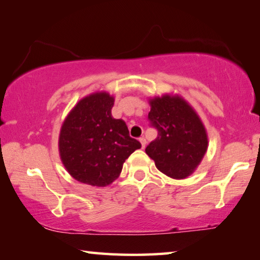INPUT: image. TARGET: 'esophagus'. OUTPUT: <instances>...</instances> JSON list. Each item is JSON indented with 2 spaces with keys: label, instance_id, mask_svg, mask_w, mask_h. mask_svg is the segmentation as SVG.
I'll use <instances>...</instances> for the list:
<instances>
[{
  "label": "esophagus",
  "instance_id": "34e87169",
  "mask_svg": "<svg viewBox=\"0 0 260 260\" xmlns=\"http://www.w3.org/2000/svg\"><path fill=\"white\" fill-rule=\"evenodd\" d=\"M139 140H140V142H141V144H142V148H143V149H144V148H146V144H147V141H146V139H144V138H143V136H142V138H140Z\"/></svg>",
  "mask_w": 260,
  "mask_h": 260
}]
</instances>
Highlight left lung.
<instances>
[{
    "instance_id": "8db88e82",
    "label": "left lung",
    "mask_w": 260,
    "mask_h": 260,
    "mask_svg": "<svg viewBox=\"0 0 260 260\" xmlns=\"http://www.w3.org/2000/svg\"><path fill=\"white\" fill-rule=\"evenodd\" d=\"M150 125L157 138L146 148L158 170L173 179L192 174L208 149V134L199 114L179 95L149 100Z\"/></svg>"
}]
</instances>
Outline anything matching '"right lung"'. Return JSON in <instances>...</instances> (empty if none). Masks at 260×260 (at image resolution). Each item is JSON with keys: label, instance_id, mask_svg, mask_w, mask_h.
Masks as SVG:
<instances>
[{"label": "right lung", "instance_id": "add662e5", "mask_svg": "<svg viewBox=\"0 0 260 260\" xmlns=\"http://www.w3.org/2000/svg\"><path fill=\"white\" fill-rule=\"evenodd\" d=\"M113 102L107 91L90 94L79 101L61 125L60 159L79 182L94 187L112 183L131 153L141 148L125 121L112 117Z\"/></svg>", "mask_w": 260, "mask_h": 260}]
</instances>
